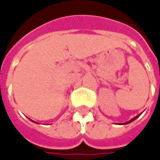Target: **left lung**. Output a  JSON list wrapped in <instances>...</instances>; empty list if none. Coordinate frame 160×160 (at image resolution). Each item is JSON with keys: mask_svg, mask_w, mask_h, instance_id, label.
I'll return each mask as SVG.
<instances>
[{"mask_svg": "<svg viewBox=\"0 0 160 160\" xmlns=\"http://www.w3.org/2000/svg\"><path fill=\"white\" fill-rule=\"evenodd\" d=\"M139 116H140V115H138V116H137V117H133L132 119H130V120L129 122H123V123H120V124H128V123H130V122H133V121H134V120H136V119H137L138 117H139Z\"/></svg>", "mask_w": 160, "mask_h": 160, "instance_id": "1", "label": "left lung"}]
</instances>
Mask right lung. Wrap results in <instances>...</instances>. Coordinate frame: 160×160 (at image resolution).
Returning <instances> with one entry per match:
<instances>
[{
	"mask_svg": "<svg viewBox=\"0 0 160 160\" xmlns=\"http://www.w3.org/2000/svg\"><path fill=\"white\" fill-rule=\"evenodd\" d=\"M30 121H32V120H30ZM32 122H34V121H32ZM36 123H38V122H36Z\"/></svg>",
	"mask_w": 160,
	"mask_h": 160,
	"instance_id": "right-lung-1",
	"label": "right lung"
}]
</instances>
